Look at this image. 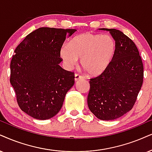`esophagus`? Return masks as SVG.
<instances>
[{"mask_svg":"<svg viewBox=\"0 0 152 152\" xmlns=\"http://www.w3.org/2000/svg\"><path fill=\"white\" fill-rule=\"evenodd\" d=\"M84 78H85V77H84L83 76H82V75H80L79 74H75V80H76V81L81 80V79H84Z\"/></svg>","mask_w":152,"mask_h":152,"instance_id":"1","label":"esophagus"}]
</instances>
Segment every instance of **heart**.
<instances>
[{"instance_id": "b5f03b06", "label": "heart", "mask_w": 152, "mask_h": 152, "mask_svg": "<svg viewBox=\"0 0 152 152\" xmlns=\"http://www.w3.org/2000/svg\"><path fill=\"white\" fill-rule=\"evenodd\" d=\"M116 50L113 37L87 32L75 36L69 45H63L59 54L67 66H74L81 58V66L88 74L98 75L110 64Z\"/></svg>"}]
</instances>
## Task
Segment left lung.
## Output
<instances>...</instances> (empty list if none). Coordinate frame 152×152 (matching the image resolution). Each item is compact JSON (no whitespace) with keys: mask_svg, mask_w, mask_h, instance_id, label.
Instances as JSON below:
<instances>
[{"mask_svg":"<svg viewBox=\"0 0 152 152\" xmlns=\"http://www.w3.org/2000/svg\"><path fill=\"white\" fill-rule=\"evenodd\" d=\"M108 31L116 43V53L107 69L90 78L88 105L97 118L114 120L131 110L143 83L144 67L135 43L121 31Z\"/></svg>","mask_w":152,"mask_h":152,"instance_id":"1","label":"left lung"}]
</instances>
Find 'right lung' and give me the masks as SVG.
I'll return each instance as SVG.
<instances>
[{"label": "right lung", "instance_id": "add662e5", "mask_svg": "<svg viewBox=\"0 0 152 152\" xmlns=\"http://www.w3.org/2000/svg\"><path fill=\"white\" fill-rule=\"evenodd\" d=\"M76 29L41 27L28 34L15 50L10 81L19 107L30 116L46 120L62 108L65 95L74 84V73L59 64L67 34Z\"/></svg>", "mask_w": 152, "mask_h": 152}]
</instances>
